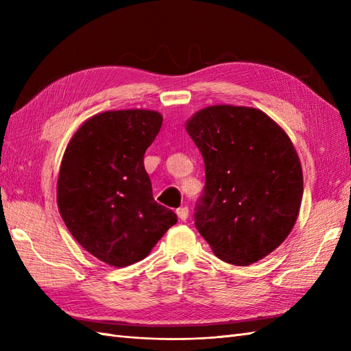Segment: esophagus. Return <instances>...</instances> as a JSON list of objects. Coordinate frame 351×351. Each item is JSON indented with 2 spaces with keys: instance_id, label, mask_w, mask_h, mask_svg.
<instances>
[{
  "instance_id": "34e87169",
  "label": "esophagus",
  "mask_w": 351,
  "mask_h": 351,
  "mask_svg": "<svg viewBox=\"0 0 351 351\" xmlns=\"http://www.w3.org/2000/svg\"><path fill=\"white\" fill-rule=\"evenodd\" d=\"M176 214H178V217H180V220L185 221V220H187V217H189V208H187V206H181V208H178V210H176Z\"/></svg>"
}]
</instances>
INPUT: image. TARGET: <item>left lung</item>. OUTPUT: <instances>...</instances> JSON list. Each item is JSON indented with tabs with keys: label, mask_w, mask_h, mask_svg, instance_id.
<instances>
[{
	"label": "left lung",
	"mask_w": 351,
	"mask_h": 351,
	"mask_svg": "<svg viewBox=\"0 0 351 351\" xmlns=\"http://www.w3.org/2000/svg\"><path fill=\"white\" fill-rule=\"evenodd\" d=\"M205 161V191L195 225L214 255L250 265L278 249L293 230L303 171L288 134L264 111L211 106L185 123Z\"/></svg>",
	"instance_id": "left-lung-1"
}]
</instances>
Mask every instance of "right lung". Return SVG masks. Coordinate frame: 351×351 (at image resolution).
<instances>
[{
    "label": "right lung",
    "mask_w": 351,
    "mask_h": 351,
    "mask_svg": "<svg viewBox=\"0 0 351 351\" xmlns=\"http://www.w3.org/2000/svg\"><path fill=\"white\" fill-rule=\"evenodd\" d=\"M161 125L154 110L102 111L83 122L63 154L58 211L72 237L111 267L145 259L178 220L154 200L143 164Z\"/></svg>",
    "instance_id": "obj_1"
}]
</instances>
